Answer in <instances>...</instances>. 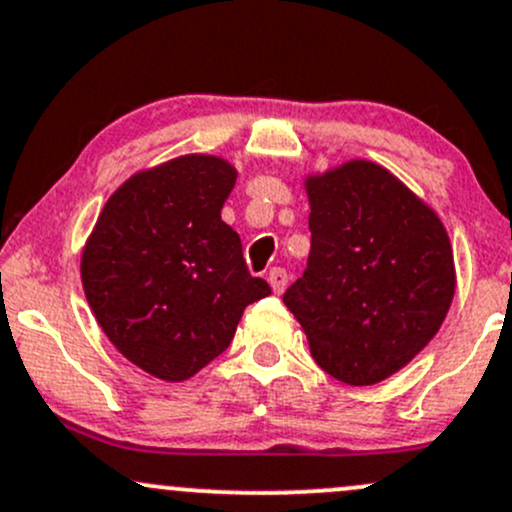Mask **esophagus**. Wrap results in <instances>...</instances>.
<instances>
[{
	"label": "esophagus",
	"instance_id": "obj_1",
	"mask_svg": "<svg viewBox=\"0 0 512 512\" xmlns=\"http://www.w3.org/2000/svg\"><path fill=\"white\" fill-rule=\"evenodd\" d=\"M267 282H270L274 294H282L284 289H287L289 277H287V272L282 270V267H272L270 274H267Z\"/></svg>",
	"mask_w": 512,
	"mask_h": 512
}]
</instances>
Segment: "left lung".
Returning a JSON list of instances; mask_svg holds the SVG:
<instances>
[{
	"label": "left lung",
	"instance_id": "left-lung-1",
	"mask_svg": "<svg viewBox=\"0 0 512 512\" xmlns=\"http://www.w3.org/2000/svg\"><path fill=\"white\" fill-rule=\"evenodd\" d=\"M311 250L284 304L331 378L378 385L437 336L456 292L444 223L385 166L351 159L304 179Z\"/></svg>",
	"mask_w": 512,
	"mask_h": 512
}]
</instances>
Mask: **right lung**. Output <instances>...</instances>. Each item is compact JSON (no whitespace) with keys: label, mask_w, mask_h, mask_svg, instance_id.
Returning a JSON list of instances; mask_svg holds the SVG:
<instances>
[{"label":"right lung","mask_w":512,"mask_h":512,"mask_svg":"<svg viewBox=\"0 0 512 512\" xmlns=\"http://www.w3.org/2000/svg\"><path fill=\"white\" fill-rule=\"evenodd\" d=\"M238 169L181 154L137 171L107 198L80 255L93 316L152 378L184 383L230 346L242 311L267 297L220 208Z\"/></svg>","instance_id":"1"}]
</instances>
